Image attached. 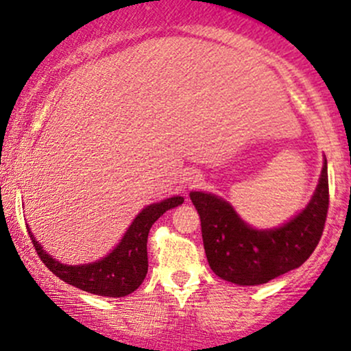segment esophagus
Here are the masks:
<instances>
[{"instance_id": "obj_1", "label": "esophagus", "mask_w": 351, "mask_h": 351, "mask_svg": "<svg viewBox=\"0 0 351 351\" xmlns=\"http://www.w3.org/2000/svg\"><path fill=\"white\" fill-rule=\"evenodd\" d=\"M199 182H201V176L198 172H191V174L186 177V184H189V186H196Z\"/></svg>"}]
</instances>
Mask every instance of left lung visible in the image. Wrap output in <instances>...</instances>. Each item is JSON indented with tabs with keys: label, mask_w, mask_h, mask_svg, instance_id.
I'll list each match as a JSON object with an SVG mask.
<instances>
[{
	"label": "left lung",
	"mask_w": 351,
	"mask_h": 351,
	"mask_svg": "<svg viewBox=\"0 0 351 351\" xmlns=\"http://www.w3.org/2000/svg\"><path fill=\"white\" fill-rule=\"evenodd\" d=\"M201 219L206 257L215 275L239 286H257L299 268L318 246L329 208L328 161L308 206L273 230L244 223L227 201L191 191Z\"/></svg>",
	"instance_id": "left-lung-1"
}]
</instances>
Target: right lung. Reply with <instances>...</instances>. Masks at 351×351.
<instances>
[{
    "mask_svg": "<svg viewBox=\"0 0 351 351\" xmlns=\"http://www.w3.org/2000/svg\"><path fill=\"white\" fill-rule=\"evenodd\" d=\"M182 203H184L182 196H172L161 203L147 206L134 219L121 243L107 257L94 263H84V265H64L59 261H54L49 254L43 251L41 244L36 241L28 227L27 230L43 263L66 285L95 295L124 297L136 291L147 276V239L152 225L166 210L180 206Z\"/></svg>",
    "mask_w": 351,
    "mask_h": 351,
    "instance_id": "add662e5",
    "label": "right lung"
}]
</instances>
